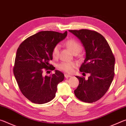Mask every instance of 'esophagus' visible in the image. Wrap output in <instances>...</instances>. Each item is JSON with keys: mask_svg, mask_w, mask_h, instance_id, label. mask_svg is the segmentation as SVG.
<instances>
[{"mask_svg": "<svg viewBox=\"0 0 126 126\" xmlns=\"http://www.w3.org/2000/svg\"><path fill=\"white\" fill-rule=\"evenodd\" d=\"M64 77H65V78H69V77H71V76L69 75V74H64Z\"/></svg>", "mask_w": 126, "mask_h": 126, "instance_id": "34e87169", "label": "esophagus"}]
</instances>
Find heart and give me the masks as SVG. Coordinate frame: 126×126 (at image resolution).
I'll return each mask as SVG.
<instances>
[{
    "instance_id": "heart-1",
    "label": "heart",
    "mask_w": 126,
    "mask_h": 126,
    "mask_svg": "<svg viewBox=\"0 0 126 126\" xmlns=\"http://www.w3.org/2000/svg\"><path fill=\"white\" fill-rule=\"evenodd\" d=\"M65 46L73 53L74 54H77L79 53L82 49V46L79 42L76 39H71L66 41L65 43ZM52 55L54 58H57L59 53V46L56 45L53 47L52 49ZM58 68L61 71L71 73L73 71L74 68L77 67V63L73 62H63L59 63L58 65Z\"/></svg>"
}]
</instances>
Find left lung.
I'll use <instances>...</instances> for the list:
<instances>
[{
  "mask_svg": "<svg viewBox=\"0 0 126 126\" xmlns=\"http://www.w3.org/2000/svg\"><path fill=\"white\" fill-rule=\"evenodd\" d=\"M69 31L80 40L86 51V58L79 71L90 74L88 79L76 76L79 83L74 94L84 102H96L105 94L113 79L114 55L106 39L97 32L88 29Z\"/></svg>",
  "mask_w": 126,
  "mask_h": 126,
  "instance_id": "8db88e82",
  "label": "left lung"
}]
</instances>
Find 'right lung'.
<instances>
[{
  "label": "right lung",
  "mask_w": 126,
  "mask_h": 126,
  "mask_svg": "<svg viewBox=\"0 0 126 126\" xmlns=\"http://www.w3.org/2000/svg\"><path fill=\"white\" fill-rule=\"evenodd\" d=\"M67 35L42 31L25 39L16 51L13 68L14 75L21 92L34 103L44 104L55 96L58 83L64 75L58 70L50 76H43V68L54 70L49 62L52 60V49Z\"/></svg>",
  "instance_id": "1"
}]
</instances>
